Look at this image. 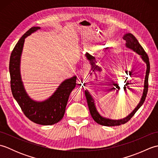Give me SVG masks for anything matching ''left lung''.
<instances>
[{
  "label": "left lung",
  "mask_w": 158,
  "mask_h": 158,
  "mask_svg": "<svg viewBox=\"0 0 158 158\" xmlns=\"http://www.w3.org/2000/svg\"><path fill=\"white\" fill-rule=\"evenodd\" d=\"M123 40H125L126 41V48L132 49L134 52L138 53L139 55L140 56L141 58L144 62L146 63L147 65V70H146V75L145 78V82H144V89L143 92V96L141 97L139 105L136 106V108L134 109L133 111L131 113L130 115H127L125 118L121 119H111L109 118H106L104 117L102 115H100V114L98 112L95 105L94 100L93 97L90 94L88 90L85 91V94L87 99V102H88V105L89 107V110L90 114L94 120L95 121L96 123L98 124H100L102 126H120L122 124L126 123V122L132 118L133 115H135V113L139 110L140 106L143 105L146 98L147 91H148V79H149V75L150 72V64H149V57L147 56L145 50L143 48V47L140 45L138 40L136 39V37L131 33H127V34L124 35L123 36Z\"/></svg>",
  "instance_id": "1"
}]
</instances>
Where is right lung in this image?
I'll return each mask as SVG.
<instances>
[{"label": "right lung", "mask_w": 158, "mask_h": 158, "mask_svg": "<svg viewBox=\"0 0 158 158\" xmlns=\"http://www.w3.org/2000/svg\"><path fill=\"white\" fill-rule=\"evenodd\" d=\"M40 28L32 27L29 29L13 49L9 61L11 89L14 98L30 120L41 125H53L60 122L64 115L69 96L77 85V77L64 81L56 92L44 101H35L28 95L20 74V59L25 39Z\"/></svg>", "instance_id": "right-lung-1"}]
</instances>
